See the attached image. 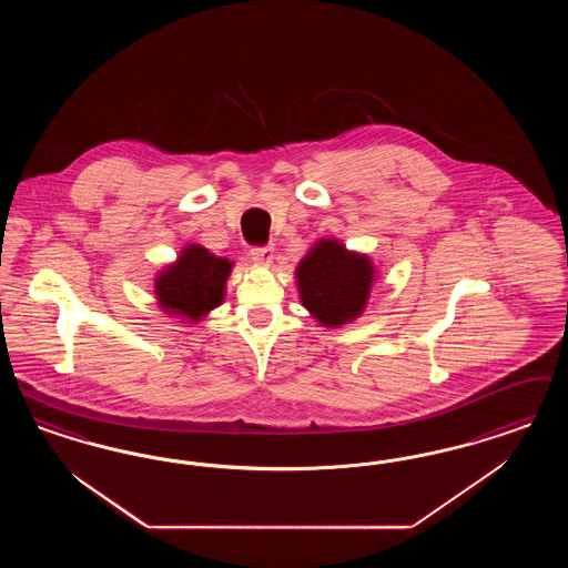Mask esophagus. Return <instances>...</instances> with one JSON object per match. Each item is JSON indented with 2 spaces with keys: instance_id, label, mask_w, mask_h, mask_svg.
<instances>
[{
  "instance_id": "esophagus-1",
  "label": "esophagus",
  "mask_w": 568,
  "mask_h": 568,
  "mask_svg": "<svg viewBox=\"0 0 568 568\" xmlns=\"http://www.w3.org/2000/svg\"><path fill=\"white\" fill-rule=\"evenodd\" d=\"M274 250L271 245H264V247H251V257L255 264H271L273 262Z\"/></svg>"
}]
</instances>
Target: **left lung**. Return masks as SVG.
Returning a JSON list of instances; mask_svg holds the SVG:
<instances>
[{"label": "left lung", "instance_id": "8db88e82", "mask_svg": "<svg viewBox=\"0 0 568 568\" xmlns=\"http://www.w3.org/2000/svg\"><path fill=\"white\" fill-rule=\"evenodd\" d=\"M302 304L327 327L362 315L374 266L365 255L344 250L338 241H321L297 266Z\"/></svg>", "mask_w": 568, "mask_h": 568}]
</instances>
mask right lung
<instances>
[{"mask_svg": "<svg viewBox=\"0 0 568 568\" xmlns=\"http://www.w3.org/2000/svg\"><path fill=\"white\" fill-rule=\"evenodd\" d=\"M232 264L192 245L156 278V295L166 313L199 321L222 304Z\"/></svg>", "mask_w": 568, "mask_h": 568, "instance_id": "right-lung-1", "label": "right lung"}]
</instances>
